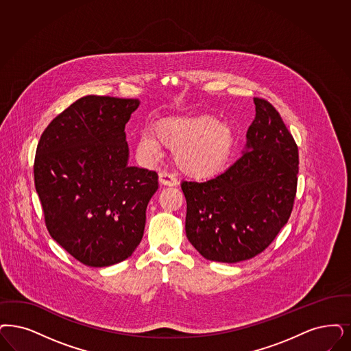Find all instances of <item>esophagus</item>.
<instances>
[{
	"mask_svg": "<svg viewBox=\"0 0 351 351\" xmlns=\"http://www.w3.org/2000/svg\"><path fill=\"white\" fill-rule=\"evenodd\" d=\"M158 181H160L161 184H164V186H177L178 184L177 177L170 174L168 171H161L158 174Z\"/></svg>",
	"mask_w": 351,
	"mask_h": 351,
	"instance_id": "obj_1",
	"label": "esophagus"
}]
</instances>
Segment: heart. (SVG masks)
<instances>
[{"instance_id": "heart-1", "label": "heart", "mask_w": 351, "mask_h": 351, "mask_svg": "<svg viewBox=\"0 0 351 351\" xmlns=\"http://www.w3.org/2000/svg\"><path fill=\"white\" fill-rule=\"evenodd\" d=\"M154 129L155 132L145 131L141 135L138 152L156 160L162 155V144L177 149V165L196 178L219 174L233 151V129L207 114L162 118Z\"/></svg>"}]
</instances>
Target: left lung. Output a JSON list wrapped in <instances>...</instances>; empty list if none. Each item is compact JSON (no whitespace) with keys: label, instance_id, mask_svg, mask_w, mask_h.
<instances>
[{"label":"left lung","instance_id":"obj_1","mask_svg":"<svg viewBox=\"0 0 351 351\" xmlns=\"http://www.w3.org/2000/svg\"><path fill=\"white\" fill-rule=\"evenodd\" d=\"M254 103L242 156L209 181L182 182L186 235L208 260L238 263L259 255L293 210L298 145L269 101L254 97Z\"/></svg>","mask_w":351,"mask_h":351}]
</instances>
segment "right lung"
<instances>
[{"mask_svg":"<svg viewBox=\"0 0 351 351\" xmlns=\"http://www.w3.org/2000/svg\"><path fill=\"white\" fill-rule=\"evenodd\" d=\"M138 106L136 99L88 95L40 136L34 177L47 229L88 267L128 259L143 238L158 176L128 165L125 125Z\"/></svg>","mask_w":351,"mask_h":351,"instance_id":"obj_1","label":"right lung"}]
</instances>
